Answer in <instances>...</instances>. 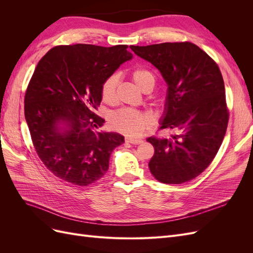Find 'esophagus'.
<instances>
[{
  "label": "esophagus",
  "mask_w": 253,
  "mask_h": 253,
  "mask_svg": "<svg viewBox=\"0 0 253 253\" xmlns=\"http://www.w3.org/2000/svg\"><path fill=\"white\" fill-rule=\"evenodd\" d=\"M126 142L131 143V144H140L142 142V140H137V139H133V138H126Z\"/></svg>",
  "instance_id": "1"
}]
</instances>
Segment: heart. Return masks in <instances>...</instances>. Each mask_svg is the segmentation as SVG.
I'll use <instances>...</instances> for the list:
<instances>
[{"instance_id": "1", "label": "heart", "mask_w": 253, "mask_h": 253, "mask_svg": "<svg viewBox=\"0 0 253 253\" xmlns=\"http://www.w3.org/2000/svg\"><path fill=\"white\" fill-rule=\"evenodd\" d=\"M131 78L136 87L141 91H151L155 85V77L149 70L142 67H137L131 73ZM117 85L118 77L113 75L105 79L101 86L102 101L109 105H114L117 102ZM111 125L114 129L125 134L132 138L140 137L150 125V119L141 112L122 109L115 113L111 118Z\"/></svg>"}]
</instances>
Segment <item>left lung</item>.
<instances>
[{"instance_id": "1", "label": "left lung", "mask_w": 253, "mask_h": 253, "mask_svg": "<svg viewBox=\"0 0 253 253\" xmlns=\"http://www.w3.org/2000/svg\"><path fill=\"white\" fill-rule=\"evenodd\" d=\"M168 84L160 128L174 129L170 137H149L154 155L152 175L164 183H183L203 173L215 157L226 134L229 111L225 84L217 64L190 42L134 46Z\"/></svg>"}]
</instances>
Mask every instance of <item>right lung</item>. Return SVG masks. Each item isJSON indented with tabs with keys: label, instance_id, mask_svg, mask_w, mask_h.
<instances>
[{
	"label": "right lung",
	"instance_id": "right-lung-1",
	"mask_svg": "<svg viewBox=\"0 0 253 253\" xmlns=\"http://www.w3.org/2000/svg\"><path fill=\"white\" fill-rule=\"evenodd\" d=\"M127 45H59L38 63L25 93V119L38 156L60 179L88 186L109 170L125 137L100 132L101 86L131 60Z\"/></svg>",
	"mask_w": 253,
	"mask_h": 253
}]
</instances>
